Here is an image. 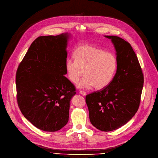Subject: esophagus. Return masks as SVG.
Instances as JSON below:
<instances>
[{
	"mask_svg": "<svg viewBox=\"0 0 158 158\" xmlns=\"http://www.w3.org/2000/svg\"><path fill=\"white\" fill-rule=\"evenodd\" d=\"M79 93H80L81 94H82V95H83V96H85V95H86V93H85V92H84V91H80Z\"/></svg>",
	"mask_w": 158,
	"mask_h": 158,
	"instance_id": "34e87169",
	"label": "esophagus"
}]
</instances>
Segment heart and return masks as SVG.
Returning <instances> with one entry per match:
<instances>
[{
  "label": "heart",
  "instance_id": "b5f03b06",
  "mask_svg": "<svg viewBox=\"0 0 158 158\" xmlns=\"http://www.w3.org/2000/svg\"><path fill=\"white\" fill-rule=\"evenodd\" d=\"M74 59H67L65 67L69 80L79 83L78 88L102 89L111 82L117 73L118 61L111 52L90 44H82L74 52Z\"/></svg>",
  "mask_w": 158,
  "mask_h": 158
}]
</instances>
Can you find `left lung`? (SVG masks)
Returning a JSON list of instances; mask_svg holds the SVG:
<instances>
[{
	"label": "left lung",
	"instance_id": "8db88e82",
	"mask_svg": "<svg viewBox=\"0 0 158 158\" xmlns=\"http://www.w3.org/2000/svg\"><path fill=\"white\" fill-rule=\"evenodd\" d=\"M110 39L118 61L111 82L101 91L88 94L85 102L91 124L99 131L110 132L120 128L137 111L144 76L137 56L131 44L116 36Z\"/></svg>",
	"mask_w": 158,
	"mask_h": 158
}]
</instances>
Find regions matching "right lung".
<instances>
[{
    "mask_svg": "<svg viewBox=\"0 0 158 158\" xmlns=\"http://www.w3.org/2000/svg\"><path fill=\"white\" fill-rule=\"evenodd\" d=\"M71 35L37 38L19 64L16 77L18 106L24 117L46 132L58 131L69 121L74 85L65 77Z\"/></svg>",
    "mask_w": 158,
    "mask_h": 158,
    "instance_id": "1",
    "label": "right lung"
}]
</instances>
